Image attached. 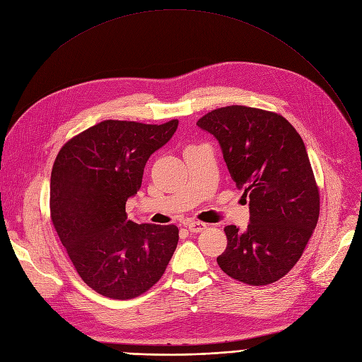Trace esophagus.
<instances>
[{
	"mask_svg": "<svg viewBox=\"0 0 362 362\" xmlns=\"http://www.w3.org/2000/svg\"><path fill=\"white\" fill-rule=\"evenodd\" d=\"M185 227L188 228V231H190V233H202V231L208 228V223L200 222V221H190V222L185 223Z\"/></svg>",
	"mask_w": 362,
	"mask_h": 362,
	"instance_id": "34e87169",
	"label": "esophagus"
}]
</instances>
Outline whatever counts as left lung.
Returning <instances> with one entry per match:
<instances>
[{
  "mask_svg": "<svg viewBox=\"0 0 362 362\" xmlns=\"http://www.w3.org/2000/svg\"><path fill=\"white\" fill-rule=\"evenodd\" d=\"M197 127L218 140L231 178L249 197L246 230L223 228L219 268L250 286L280 280L299 261L320 215L303 140L283 116L246 106L212 110Z\"/></svg>",
  "mask_w": 362,
  "mask_h": 362,
  "instance_id": "obj_1",
  "label": "left lung"
}]
</instances>
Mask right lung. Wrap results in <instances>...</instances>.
Masks as SVG:
<instances>
[{"label": "right lung", "mask_w": 362, "mask_h": 362, "mask_svg": "<svg viewBox=\"0 0 362 362\" xmlns=\"http://www.w3.org/2000/svg\"><path fill=\"white\" fill-rule=\"evenodd\" d=\"M177 128V119L162 125L105 120L57 154L49 182L51 221L81 279L103 296L143 295L160 280L177 249L175 226H140L125 212L148 158Z\"/></svg>", "instance_id": "right-lung-1"}]
</instances>
